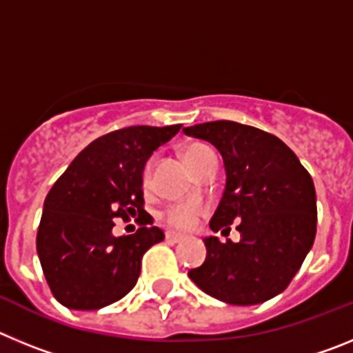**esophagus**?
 I'll return each mask as SVG.
<instances>
[{
    "label": "esophagus",
    "mask_w": 353,
    "mask_h": 353,
    "mask_svg": "<svg viewBox=\"0 0 353 353\" xmlns=\"http://www.w3.org/2000/svg\"><path fill=\"white\" fill-rule=\"evenodd\" d=\"M183 239H185V236L180 235V233L166 232V240H168V242H171V244H179V242H182Z\"/></svg>",
    "instance_id": "34e87169"
}]
</instances>
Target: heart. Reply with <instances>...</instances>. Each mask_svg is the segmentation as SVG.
Here are the masks:
<instances>
[{
	"label": "heart",
	"instance_id": "heart-1",
	"mask_svg": "<svg viewBox=\"0 0 353 353\" xmlns=\"http://www.w3.org/2000/svg\"><path fill=\"white\" fill-rule=\"evenodd\" d=\"M210 152H214L210 146L203 145V143H192V145L185 146V150H183V157H185V162L192 170V168H194L205 155L210 154ZM150 168H152V162H148V166H146L145 180H148L150 176ZM203 214V205L196 203V201H187V203H176L168 207L166 212L162 214V219H164V223H166L168 226L185 232V230L194 228L196 223L199 221V217Z\"/></svg>",
	"mask_w": 353,
	"mask_h": 353
}]
</instances>
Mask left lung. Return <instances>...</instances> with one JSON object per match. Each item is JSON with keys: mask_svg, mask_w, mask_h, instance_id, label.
I'll return each mask as SVG.
<instances>
[{"mask_svg": "<svg viewBox=\"0 0 353 353\" xmlns=\"http://www.w3.org/2000/svg\"><path fill=\"white\" fill-rule=\"evenodd\" d=\"M183 134L214 145L226 187L212 232L236 223L239 242L203 240L207 258L189 270L210 297L233 305L276 297L299 272L316 235V192L297 155L279 138L236 121H207Z\"/></svg>", "mask_w": 353, "mask_h": 353, "instance_id": "obj_1", "label": "left lung"}]
</instances>
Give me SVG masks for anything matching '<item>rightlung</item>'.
<instances>
[{
  "instance_id": "add662e5",
  "label": "right lung",
  "mask_w": 353,
  "mask_h": 353,
  "mask_svg": "<svg viewBox=\"0 0 353 353\" xmlns=\"http://www.w3.org/2000/svg\"><path fill=\"white\" fill-rule=\"evenodd\" d=\"M179 125H136L90 143L43 201L37 252L56 301L68 310H101L138 283L141 258L164 240L161 228L114 236V217L143 210V171Z\"/></svg>"
}]
</instances>
